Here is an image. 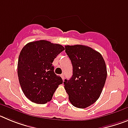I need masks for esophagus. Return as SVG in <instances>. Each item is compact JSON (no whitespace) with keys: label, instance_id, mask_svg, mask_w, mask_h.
Here are the masks:
<instances>
[{"label":"esophagus","instance_id":"34e87169","mask_svg":"<svg viewBox=\"0 0 128 128\" xmlns=\"http://www.w3.org/2000/svg\"><path fill=\"white\" fill-rule=\"evenodd\" d=\"M60 76L62 77V80H64V79H65V76H64V74H61V76Z\"/></svg>","mask_w":128,"mask_h":128}]
</instances>
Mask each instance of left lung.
Segmentation results:
<instances>
[{
    "label": "left lung",
    "instance_id": "left-lung-1",
    "mask_svg": "<svg viewBox=\"0 0 128 128\" xmlns=\"http://www.w3.org/2000/svg\"><path fill=\"white\" fill-rule=\"evenodd\" d=\"M71 60L73 75L65 80L64 87L68 99L76 108H85L99 99L107 77L106 63L102 55L82 45L65 46Z\"/></svg>",
    "mask_w": 128,
    "mask_h": 128
}]
</instances>
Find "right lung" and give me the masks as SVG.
Segmentation results:
<instances>
[{
    "mask_svg": "<svg viewBox=\"0 0 128 128\" xmlns=\"http://www.w3.org/2000/svg\"><path fill=\"white\" fill-rule=\"evenodd\" d=\"M65 48L46 40L28 43L20 53L17 72L19 82L26 98L36 104H46L63 83L54 72L52 62Z\"/></svg>",
    "mask_w": 128,
    "mask_h": 128,
    "instance_id": "1",
    "label": "right lung"
}]
</instances>
